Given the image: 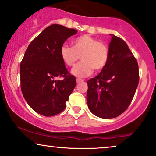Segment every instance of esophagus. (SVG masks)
<instances>
[{
  "label": "esophagus",
  "instance_id": "34e87169",
  "mask_svg": "<svg viewBox=\"0 0 156 156\" xmlns=\"http://www.w3.org/2000/svg\"><path fill=\"white\" fill-rule=\"evenodd\" d=\"M83 82V80H81V79H76V82L77 83H80V82Z\"/></svg>",
  "mask_w": 156,
  "mask_h": 156
}]
</instances>
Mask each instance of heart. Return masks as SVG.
<instances>
[{
	"instance_id": "1",
	"label": "heart",
	"mask_w": 156,
	"mask_h": 156,
	"mask_svg": "<svg viewBox=\"0 0 156 156\" xmlns=\"http://www.w3.org/2000/svg\"><path fill=\"white\" fill-rule=\"evenodd\" d=\"M73 46L64 44L60 48V56L67 66L74 65L77 61H82L72 69V74L76 77L90 76L93 70L97 72L105 68L108 60V49L102 42L89 35L79 36L72 42Z\"/></svg>"
}]
</instances>
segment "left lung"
Returning a JSON list of instances; mask_svg holds the SVG:
<instances>
[{
	"instance_id": "obj_1",
	"label": "left lung",
	"mask_w": 156,
	"mask_h": 156,
	"mask_svg": "<svg viewBox=\"0 0 156 156\" xmlns=\"http://www.w3.org/2000/svg\"><path fill=\"white\" fill-rule=\"evenodd\" d=\"M110 36L108 63L98 76L87 81L88 108L103 119L116 118L127 110L139 82L136 58L122 38Z\"/></svg>"
}]
</instances>
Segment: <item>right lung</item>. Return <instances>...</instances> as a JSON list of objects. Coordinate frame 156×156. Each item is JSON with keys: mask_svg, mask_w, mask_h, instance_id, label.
Here are the masks:
<instances>
[{"mask_svg": "<svg viewBox=\"0 0 156 156\" xmlns=\"http://www.w3.org/2000/svg\"><path fill=\"white\" fill-rule=\"evenodd\" d=\"M74 29L52 24L31 42L20 66L21 88L26 102L36 112L51 117L66 108L69 96L76 87L75 76L70 75L60 56V48ZM63 76V80H56Z\"/></svg>", "mask_w": 156, "mask_h": 156, "instance_id": "obj_1", "label": "right lung"}]
</instances>
